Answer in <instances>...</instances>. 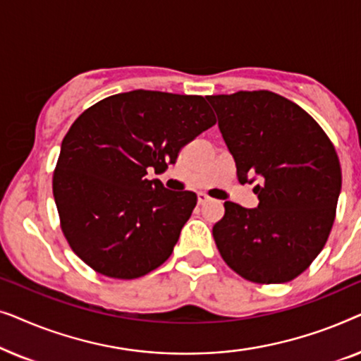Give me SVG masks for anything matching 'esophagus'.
<instances>
[{
    "instance_id": "34e87169",
    "label": "esophagus",
    "mask_w": 361,
    "mask_h": 361,
    "mask_svg": "<svg viewBox=\"0 0 361 361\" xmlns=\"http://www.w3.org/2000/svg\"><path fill=\"white\" fill-rule=\"evenodd\" d=\"M197 199H199V204H205V202L210 200V197L207 195V194H204V192H200V194L197 195Z\"/></svg>"
}]
</instances>
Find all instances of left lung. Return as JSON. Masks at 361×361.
I'll return each mask as SVG.
<instances>
[{"instance_id":"obj_1","label":"left lung","mask_w":361,"mask_h":361,"mask_svg":"<svg viewBox=\"0 0 361 361\" xmlns=\"http://www.w3.org/2000/svg\"><path fill=\"white\" fill-rule=\"evenodd\" d=\"M236 164L259 204L225 202L214 225L221 258L241 278L281 284L317 258L332 230L342 169L332 141L299 105L268 90L207 97Z\"/></svg>"}]
</instances>
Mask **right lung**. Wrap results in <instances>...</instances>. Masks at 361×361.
<instances>
[{
    "label": "right lung",
    "mask_w": 361,
    "mask_h": 361,
    "mask_svg": "<svg viewBox=\"0 0 361 361\" xmlns=\"http://www.w3.org/2000/svg\"><path fill=\"white\" fill-rule=\"evenodd\" d=\"M216 123L200 95L133 90L88 108L61 146L52 192L63 235L97 273L136 279L172 255L197 205L147 171L174 164L187 142Z\"/></svg>",
    "instance_id": "obj_1"
}]
</instances>
